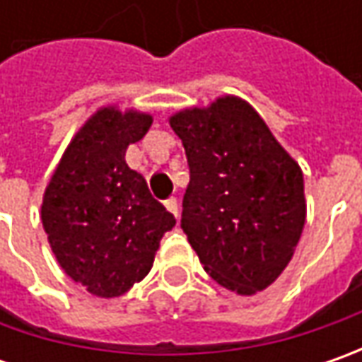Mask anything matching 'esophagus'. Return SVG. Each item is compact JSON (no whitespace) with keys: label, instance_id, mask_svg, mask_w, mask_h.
<instances>
[{"label":"esophagus","instance_id":"esophagus-1","mask_svg":"<svg viewBox=\"0 0 362 362\" xmlns=\"http://www.w3.org/2000/svg\"><path fill=\"white\" fill-rule=\"evenodd\" d=\"M165 207H167V211H171V214L179 219V205H177V199H175V197L167 199V202H165Z\"/></svg>","mask_w":362,"mask_h":362}]
</instances>
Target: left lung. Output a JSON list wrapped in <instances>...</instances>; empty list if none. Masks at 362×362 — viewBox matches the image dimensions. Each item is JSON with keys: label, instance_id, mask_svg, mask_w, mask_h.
<instances>
[{"label": "left lung", "instance_id": "8db88e82", "mask_svg": "<svg viewBox=\"0 0 362 362\" xmlns=\"http://www.w3.org/2000/svg\"><path fill=\"white\" fill-rule=\"evenodd\" d=\"M185 146L181 228L205 272L240 296L268 288L294 256L306 221L304 177L240 96L169 119Z\"/></svg>", "mask_w": 362, "mask_h": 362}]
</instances>
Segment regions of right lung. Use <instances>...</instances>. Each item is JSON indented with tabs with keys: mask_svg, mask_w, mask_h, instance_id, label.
Segmentation results:
<instances>
[{
	"mask_svg": "<svg viewBox=\"0 0 362 362\" xmlns=\"http://www.w3.org/2000/svg\"><path fill=\"white\" fill-rule=\"evenodd\" d=\"M153 117L103 106L66 146L42 199V223L60 268L98 298H117L153 268L175 217L153 199L124 155Z\"/></svg>",
	"mask_w": 362,
	"mask_h": 362,
	"instance_id": "right-lung-1",
	"label": "right lung"
}]
</instances>
